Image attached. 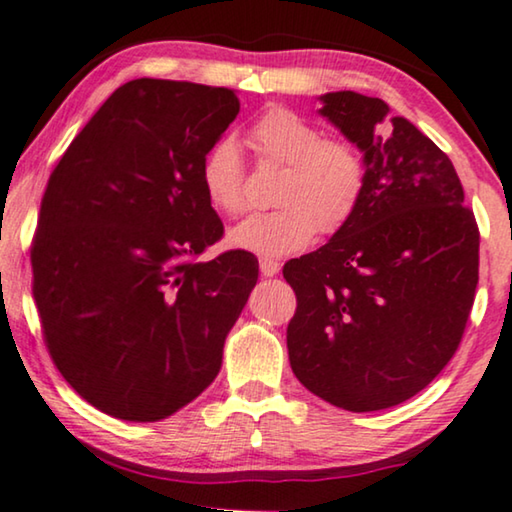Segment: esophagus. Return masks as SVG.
<instances>
[{"label": "esophagus", "instance_id": "1", "mask_svg": "<svg viewBox=\"0 0 512 512\" xmlns=\"http://www.w3.org/2000/svg\"><path fill=\"white\" fill-rule=\"evenodd\" d=\"M259 271H262V276L273 278L280 271V262H276V259H269V257H262L259 259Z\"/></svg>", "mask_w": 512, "mask_h": 512}]
</instances>
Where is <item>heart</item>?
I'll use <instances>...</instances> for the list:
<instances>
[{
    "instance_id": "b5f03b06",
    "label": "heart",
    "mask_w": 512,
    "mask_h": 512,
    "mask_svg": "<svg viewBox=\"0 0 512 512\" xmlns=\"http://www.w3.org/2000/svg\"><path fill=\"white\" fill-rule=\"evenodd\" d=\"M262 160L282 165L276 202L232 227L236 248L259 255H289L315 234H335L356 216L368 190V163L354 142L324 131L289 108H271L248 131ZM246 170L232 137H220L200 160V186L218 213L236 216L246 207Z\"/></svg>"
}]
</instances>
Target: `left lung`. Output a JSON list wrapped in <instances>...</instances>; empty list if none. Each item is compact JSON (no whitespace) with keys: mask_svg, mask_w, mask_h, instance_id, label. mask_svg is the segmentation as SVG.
Instances as JSON below:
<instances>
[{"mask_svg":"<svg viewBox=\"0 0 512 512\" xmlns=\"http://www.w3.org/2000/svg\"><path fill=\"white\" fill-rule=\"evenodd\" d=\"M319 110L368 163L356 216L285 264L296 292L289 363L310 393L347 411L414 398L460 347L478 285L480 234L455 167L404 117L356 91Z\"/></svg>","mask_w":512,"mask_h":512,"instance_id":"left-lung-1","label":"left lung"}]
</instances>
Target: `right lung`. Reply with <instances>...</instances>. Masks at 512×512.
Returning <instances> with one entry per match:
<instances>
[{"mask_svg": "<svg viewBox=\"0 0 512 512\" xmlns=\"http://www.w3.org/2000/svg\"><path fill=\"white\" fill-rule=\"evenodd\" d=\"M239 114L232 89L140 78L75 135L43 193L32 292L68 384L121 421L151 423L195 400L257 282L200 186V160Z\"/></svg>", "mask_w": 512, "mask_h": 512, "instance_id": "1", "label": "right lung"}]
</instances>
